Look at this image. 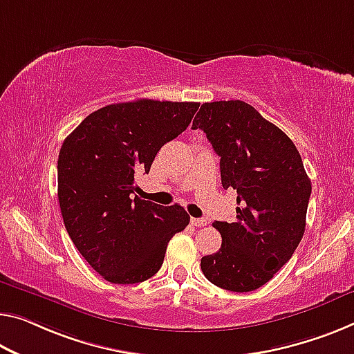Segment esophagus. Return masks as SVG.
I'll return each mask as SVG.
<instances>
[{"label":"esophagus","instance_id":"esophagus-1","mask_svg":"<svg viewBox=\"0 0 354 354\" xmlns=\"http://www.w3.org/2000/svg\"><path fill=\"white\" fill-rule=\"evenodd\" d=\"M192 225L196 226V227L205 226V225H207V220H204V218H192Z\"/></svg>","mask_w":354,"mask_h":354}]
</instances>
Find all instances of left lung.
<instances>
[{
	"label": "left lung",
	"mask_w": 354,
	"mask_h": 354,
	"mask_svg": "<svg viewBox=\"0 0 354 354\" xmlns=\"http://www.w3.org/2000/svg\"><path fill=\"white\" fill-rule=\"evenodd\" d=\"M220 156L223 188L237 192L236 221H214L221 248L201 259L227 291L258 290L291 259L306 231L312 183L292 140L243 101L204 102L193 120Z\"/></svg>",
	"instance_id": "1"
}]
</instances>
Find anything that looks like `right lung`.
Listing matches in <instances>:
<instances>
[{"mask_svg": "<svg viewBox=\"0 0 354 354\" xmlns=\"http://www.w3.org/2000/svg\"><path fill=\"white\" fill-rule=\"evenodd\" d=\"M198 102L138 100L91 112L62 145L58 203L71 241L102 279L140 283L160 270L189 215L178 204L139 199L134 176L182 134Z\"/></svg>", "mask_w": 354, "mask_h": 354, "instance_id": "right-lung-1", "label": "right lung"}]
</instances>
